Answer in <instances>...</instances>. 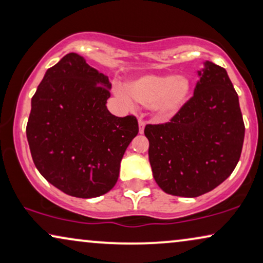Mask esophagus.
Returning <instances> with one entry per match:
<instances>
[{"label": "esophagus", "instance_id": "esophagus-1", "mask_svg": "<svg viewBox=\"0 0 263 263\" xmlns=\"http://www.w3.org/2000/svg\"><path fill=\"white\" fill-rule=\"evenodd\" d=\"M145 125H146V121L145 120H142V118H140L139 120V132L141 133H143V129H145Z\"/></svg>", "mask_w": 263, "mask_h": 263}]
</instances>
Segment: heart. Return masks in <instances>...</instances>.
I'll return each instance as SVG.
<instances>
[{
	"label": "heart",
	"instance_id": "heart-1",
	"mask_svg": "<svg viewBox=\"0 0 263 263\" xmlns=\"http://www.w3.org/2000/svg\"><path fill=\"white\" fill-rule=\"evenodd\" d=\"M116 95L127 104L132 98L143 106H151L157 117L167 120L184 106L190 93V81L182 75H145L127 85L116 86Z\"/></svg>",
	"mask_w": 263,
	"mask_h": 263
}]
</instances>
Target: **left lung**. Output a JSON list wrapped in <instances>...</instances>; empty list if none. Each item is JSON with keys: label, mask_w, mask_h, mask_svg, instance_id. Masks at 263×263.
I'll use <instances>...</instances> for the list:
<instances>
[{"label": "left lung", "mask_w": 263, "mask_h": 263, "mask_svg": "<svg viewBox=\"0 0 263 263\" xmlns=\"http://www.w3.org/2000/svg\"><path fill=\"white\" fill-rule=\"evenodd\" d=\"M194 96L171 118L147 124L153 177L165 193L196 197L221 184L238 163L244 122L228 73L204 63Z\"/></svg>", "instance_id": "obj_1"}]
</instances>
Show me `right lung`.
<instances>
[{"label":"right lung","instance_id":"1","mask_svg":"<svg viewBox=\"0 0 263 263\" xmlns=\"http://www.w3.org/2000/svg\"><path fill=\"white\" fill-rule=\"evenodd\" d=\"M109 78L67 53L49 68L32 97L26 135L38 171L70 196L89 199L116 184L123 154L138 135L135 116L106 109Z\"/></svg>","mask_w":263,"mask_h":263}]
</instances>
